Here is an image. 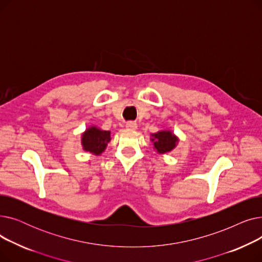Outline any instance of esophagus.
I'll use <instances>...</instances> for the list:
<instances>
[{
    "mask_svg": "<svg viewBox=\"0 0 262 262\" xmlns=\"http://www.w3.org/2000/svg\"><path fill=\"white\" fill-rule=\"evenodd\" d=\"M127 128H129V129H137V123L136 122H133V121H129V122H127L126 123V125H125Z\"/></svg>",
    "mask_w": 262,
    "mask_h": 262,
    "instance_id": "1",
    "label": "esophagus"
}]
</instances>
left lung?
I'll use <instances>...</instances> for the list:
<instances>
[{
  "mask_svg": "<svg viewBox=\"0 0 262 262\" xmlns=\"http://www.w3.org/2000/svg\"><path fill=\"white\" fill-rule=\"evenodd\" d=\"M152 137L153 138L150 140L154 143V148L157 149V152L161 154L171 152V150L176 146V143L178 141L177 137L174 136L169 130L158 132L152 135Z\"/></svg>",
  "mask_w": 262,
  "mask_h": 262,
  "instance_id": "obj_1",
  "label": "left lung"
}]
</instances>
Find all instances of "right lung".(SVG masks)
<instances>
[{
    "label": "right lung",
    "instance_id": "1",
    "mask_svg": "<svg viewBox=\"0 0 262 262\" xmlns=\"http://www.w3.org/2000/svg\"><path fill=\"white\" fill-rule=\"evenodd\" d=\"M110 141V132L101 130L92 126L88 128L81 137V144L85 150L94 155H100Z\"/></svg>",
    "mask_w": 262,
    "mask_h": 262
}]
</instances>
